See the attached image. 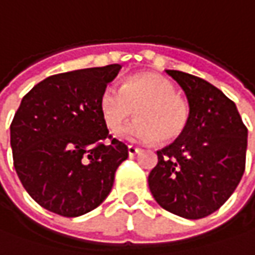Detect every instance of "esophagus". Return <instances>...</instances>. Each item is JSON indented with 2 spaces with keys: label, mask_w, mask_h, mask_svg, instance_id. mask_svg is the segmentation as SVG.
I'll return each instance as SVG.
<instances>
[{
  "label": "esophagus",
  "mask_w": 255,
  "mask_h": 255,
  "mask_svg": "<svg viewBox=\"0 0 255 255\" xmlns=\"http://www.w3.org/2000/svg\"><path fill=\"white\" fill-rule=\"evenodd\" d=\"M141 152V148H138L135 145H128V154L129 156H134V155L139 154Z\"/></svg>",
  "instance_id": "1"
}]
</instances>
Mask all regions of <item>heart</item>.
Listing matches in <instances>:
<instances>
[{
    "mask_svg": "<svg viewBox=\"0 0 255 255\" xmlns=\"http://www.w3.org/2000/svg\"><path fill=\"white\" fill-rule=\"evenodd\" d=\"M134 109L138 119L117 131L123 139L171 142L179 138L188 126V104L176 96L175 84L159 75L132 76L121 89L109 86L101 93V117L110 129L119 128L129 119Z\"/></svg>",
    "mask_w": 255,
    "mask_h": 255,
    "instance_id": "heart-1",
    "label": "heart"
}]
</instances>
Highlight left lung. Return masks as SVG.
Returning <instances> with one entry per match:
<instances>
[{
	"label": "left lung",
	"instance_id": "8db88e82",
	"mask_svg": "<svg viewBox=\"0 0 255 255\" xmlns=\"http://www.w3.org/2000/svg\"><path fill=\"white\" fill-rule=\"evenodd\" d=\"M189 103L183 134L156 151L148 185L158 205L185 219L212 215L232 196L246 168L247 128L236 104L198 76L166 70Z\"/></svg>",
	"mask_w": 255,
	"mask_h": 255
}]
</instances>
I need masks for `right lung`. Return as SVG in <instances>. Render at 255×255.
I'll use <instances>...</instances> for the list:
<instances>
[{"instance_id":"right-lung-1","label":"right lung","mask_w":255,"mask_h":255,"mask_svg":"<svg viewBox=\"0 0 255 255\" xmlns=\"http://www.w3.org/2000/svg\"><path fill=\"white\" fill-rule=\"evenodd\" d=\"M120 69L109 65L46 77L15 113V171L31 198L49 212L77 217L96 209L128 158L127 145L109 135L100 111L101 93Z\"/></svg>"}]
</instances>
